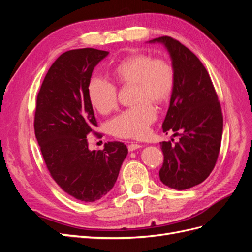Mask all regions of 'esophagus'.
Here are the masks:
<instances>
[{"instance_id": "esophagus-1", "label": "esophagus", "mask_w": 252, "mask_h": 252, "mask_svg": "<svg viewBox=\"0 0 252 252\" xmlns=\"http://www.w3.org/2000/svg\"><path fill=\"white\" fill-rule=\"evenodd\" d=\"M140 147H142L140 144H138V143H131V144H129L128 145V150L129 151H133V150H136V149H139Z\"/></svg>"}]
</instances>
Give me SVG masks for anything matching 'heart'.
<instances>
[{
    "mask_svg": "<svg viewBox=\"0 0 252 252\" xmlns=\"http://www.w3.org/2000/svg\"><path fill=\"white\" fill-rule=\"evenodd\" d=\"M112 77L119 85L133 84L134 101L140 102L119 113L109 122L111 133L118 138L142 139L157 120V110L150 101L162 104L168 100L174 85V70L168 61L134 53L113 67ZM88 97L100 113L112 111L118 104V89L113 83L94 77L88 84Z\"/></svg>",
    "mask_w": 252,
    "mask_h": 252,
    "instance_id": "obj_1",
    "label": "heart"
}]
</instances>
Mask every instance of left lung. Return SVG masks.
I'll use <instances>...</instances> for the list:
<instances>
[{
  "mask_svg": "<svg viewBox=\"0 0 252 252\" xmlns=\"http://www.w3.org/2000/svg\"><path fill=\"white\" fill-rule=\"evenodd\" d=\"M151 42L163 43L172 59L174 85L163 131L180 135L174 144L161 143L159 180L184 190L201 184L215 168L223 133L222 108L208 71L192 51L171 36Z\"/></svg>",
  "mask_w": 252,
  "mask_h": 252,
  "instance_id": "8db88e82",
  "label": "left lung"
}]
</instances>
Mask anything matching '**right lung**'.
<instances>
[{
  "instance_id": "add662e5",
  "label": "right lung",
  "mask_w": 252,
  "mask_h": 252,
  "mask_svg": "<svg viewBox=\"0 0 252 252\" xmlns=\"http://www.w3.org/2000/svg\"><path fill=\"white\" fill-rule=\"evenodd\" d=\"M107 51L94 48L62 53L51 65L36 96L34 133L47 169L74 199L95 202L112 189L128 149L122 142L88 149L87 135L97 127L88 84Z\"/></svg>"
}]
</instances>
